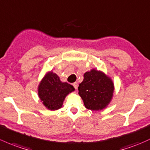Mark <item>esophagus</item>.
Wrapping results in <instances>:
<instances>
[{
    "mask_svg": "<svg viewBox=\"0 0 150 150\" xmlns=\"http://www.w3.org/2000/svg\"><path fill=\"white\" fill-rule=\"evenodd\" d=\"M72 86H74V88H75V89H76V90L78 89V83H74L73 84H72Z\"/></svg>",
    "mask_w": 150,
    "mask_h": 150,
    "instance_id": "1",
    "label": "esophagus"
}]
</instances>
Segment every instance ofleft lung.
<instances>
[{
  "label": "left lung",
  "mask_w": 150,
  "mask_h": 150,
  "mask_svg": "<svg viewBox=\"0 0 150 150\" xmlns=\"http://www.w3.org/2000/svg\"><path fill=\"white\" fill-rule=\"evenodd\" d=\"M78 91L86 108L99 111L111 102L114 85L111 78L104 72L93 69L84 74V79L79 85Z\"/></svg>",
  "instance_id": "1"
}]
</instances>
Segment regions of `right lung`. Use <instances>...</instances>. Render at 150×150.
I'll list each match as a JSON object with an SVG mask.
<instances>
[{
  "mask_svg": "<svg viewBox=\"0 0 150 150\" xmlns=\"http://www.w3.org/2000/svg\"><path fill=\"white\" fill-rule=\"evenodd\" d=\"M74 91L73 86L62 83L57 74L50 71L41 80L38 96L47 109L55 111L62 108L66 96Z\"/></svg>",
  "mask_w": 150,
  "mask_h": 150,
  "instance_id": "add662e5",
  "label": "right lung"
}]
</instances>
